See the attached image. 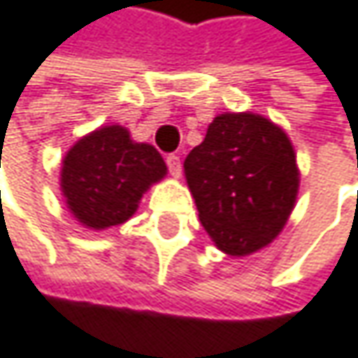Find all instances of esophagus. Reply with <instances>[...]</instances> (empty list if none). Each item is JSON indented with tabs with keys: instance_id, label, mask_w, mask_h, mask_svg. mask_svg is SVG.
I'll return each instance as SVG.
<instances>
[{
	"instance_id": "esophagus-1",
	"label": "esophagus",
	"mask_w": 358,
	"mask_h": 358,
	"mask_svg": "<svg viewBox=\"0 0 358 358\" xmlns=\"http://www.w3.org/2000/svg\"><path fill=\"white\" fill-rule=\"evenodd\" d=\"M165 161H167L169 173H171L173 178H180V173H182V163H180V157H178V155H169Z\"/></svg>"
}]
</instances>
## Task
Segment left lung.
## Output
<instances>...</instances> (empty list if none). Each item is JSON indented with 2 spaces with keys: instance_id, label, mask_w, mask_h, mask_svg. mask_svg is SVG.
<instances>
[{
  "instance_id": "obj_1",
  "label": "left lung",
  "mask_w": 358,
  "mask_h": 358,
  "mask_svg": "<svg viewBox=\"0 0 358 358\" xmlns=\"http://www.w3.org/2000/svg\"><path fill=\"white\" fill-rule=\"evenodd\" d=\"M185 178L206 233L231 258L271 245L300 189L289 136L252 110L216 115L203 142L187 155Z\"/></svg>"
}]
</instances>
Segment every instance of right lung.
<instances>
[{"mask_svg":"<svg viewBox=\"0 0 358 358\" xmlns=\"http://www.w3.org/2000/svg\"><path fill=\"white\" fill-rule=\"evenodd\" d=\"M167 176V165L148 142H136L127 127L113 123L81 136L64 155L60 193L73 218L104 231L127 222L142 195Z\"/></svg>","mask_w":358,"mask_h":358,"instance_id":"1","label":"right lung"}]
</instances>
